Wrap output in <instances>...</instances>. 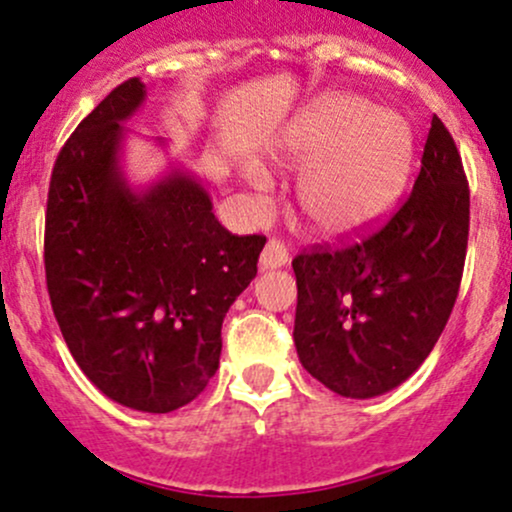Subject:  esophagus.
<instances>
[{
  "label": "esophagus",
  "instance_id": "1",
  "mask_svg": "<svg viewBox=\"0 0 512 512\" xmlns=\"http://www.w3.org/2000/svg\"><path fill=\"white\" fill-rule=\"evenodd\" d=\"M289 262V250H286L282 240H269L260 255V267L262 269H277L284 267Z\"/></svg>",
  "mask_w": 512,
  "mask_h": 512
}]
</instances>
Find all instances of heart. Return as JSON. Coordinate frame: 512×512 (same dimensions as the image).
Here are the masks:
<instances>
[{"mask_svg":"<svg viewBox=\"0 0 512 512\" xmlns=\"http://www.w3.org/2000/svg\"><path fill=\"white\" fill-rule=\"evenodd\" d=\"M282 157L301 170L296 204L316 233L338 238L381 216L401 192L411 160L406 123L350 94H325L303 109L282 140ZM250 182L265 189L262 170Z\"/></svg>","mask_w":512,"mask_h":512,"instance_id":"1","label":"heart"}]
</instances>
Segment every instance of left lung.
<instances>
[{
    "mask_svg": "<svg viewBox=\"0 0 512 512\" xmlns=\"http://www.w3.org/2000/svg\"><path fill=\"white\" fill-rule=\"evenodd\" d=\"M469 184L457 145L432 116L420 174L384 228L294 257V342L308 374L345 398L396 389L430 355L459 294Z\"/></svg>",
    "mask_w": 512,
    "mask_h": 512,
    "instance_id": "8db88e82",
    "label": "left lung"
}]
</instances>
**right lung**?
I'll return each mask as SVG.
<instances>
[{
	"label": "right lung",
	"mask_w": 512,
	"mask_h": 512,
	"mask_svg": "<svg viewBox=\"0 0 512 512\" xmlns=\"http://www.w3.org/2000/svg\"><path fill=\"white\" fill-rule=\"evenodd\" d=\"M145 101L133 77L67 138L50 174L46 282L60 333L97 389L170 413L216 374L221 325L257 274L265 235H233L194 174L133 189L123 123ZM162 145V140H157Z\"/></svg>",
	"instance_id": "right-lung-1"
}]
</instances>
